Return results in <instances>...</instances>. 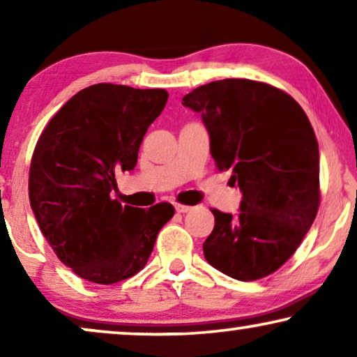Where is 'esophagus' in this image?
Instances as JSON below:
<instances>
[{
  "mask_svg": "<svg viewBox=\"0 0 357 357\" xmlns=\"http://www.w3.org/2000/svg\"><path fill=\"white\" fill-rule=\"evenodd\" d=\"M175 211L177 213H188L192 211V206H185V204H175Z\"/></svg>",
  "mask_w": 357,
  "mask_h": 357,
  "instance_id": "34e87169",
  "label": "esophagus"
}]
</instances>
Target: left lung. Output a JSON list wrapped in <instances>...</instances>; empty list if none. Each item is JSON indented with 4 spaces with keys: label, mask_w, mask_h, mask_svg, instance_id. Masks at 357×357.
I'll return each instance as SVG.
<instances>
[{
    "label": "left lung",
    "mask_w": 357,
    "mask_h": 357,
    "mask_svg": "<svg viewBox=\"0 0 357 357\" xmlns=\"http://www.w3.org/2000/svg\"><path fill=\"white\" fill-rule=\"evenodd\" d=\"M182 105L202 115L218 169L242 192L236 216L211 209L204 258L238 281L271 275L301 245L320 203L319 143L305 112L276 87L236 77L197 87Z\"/></svg>",
    "instance_id": "1"
}]
</instances>
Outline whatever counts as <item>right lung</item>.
<instances>
[{
	"label": "right lung",
	"mask_w": 357,
	"mask_h": 357,
	"mask_svg": "<svg viewBox=\"0 0 357 357\" xmlns=\"http://www.w3.org/2000/svg\"><path fill=\"white\" fill-rule=\"evenodd\" d=\"M164 89L100 82L71 97L42 131L29 174V198L53 252L77 276L114 284L144 268L174 206H121L115 174L133 170Z\"/></svg>",
	"instance_id": "add662e5"
}]
</instances>
